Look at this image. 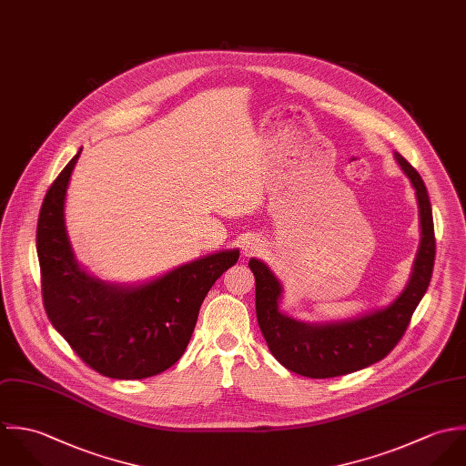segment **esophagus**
Wrapping results in <instances>:
<instances>
[{"instance_id":"1","label":"esophagus","mask_w":466,"mask_h":466,"mask_svg":"<svg viewBox=\"0 0 466 466\" xmlns=\"http://www.w3.org/2000/svg\"><path fill=\"white\" fill-rule=\"evenodd\" d=\"M259 248H261V243L250 239V241H245V245H243V254H245V256H252V254H256Z\"/></svg>"}]
</instances>
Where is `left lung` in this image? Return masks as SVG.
Masks as SVG:
<instances>
[{"label": "left lung", "instance_id": "obj_1", "mask_svg": "<svg viewBox=\"0 0 466 466\" xmlns=\"http://www.w3.org/2000/svg\"><path fill=\"white\" fill-rule=\"evenodd\" d=\"M416 188L421 243L407 288L392 304L360 319L335 324L297 322L279 311L280 284L268 267L250 259L256 278V313L272 355L289 371L308 378H333L364 370L385 359L405 335L409 322L432 278L436 238L427 187L418 171L394 155Z\"/></svg>", "mask_w": 466, "mask_h": 466}]
</instances>
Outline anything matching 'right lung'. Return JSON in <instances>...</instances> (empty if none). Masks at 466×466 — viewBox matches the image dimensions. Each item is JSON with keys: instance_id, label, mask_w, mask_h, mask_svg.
Listing matches in <instances>:
<instances>
[{"instance_id": "1", "label": "right lung", "mask_w": 466, "mask_h": 466, "mask_svg": "<svg viewBox=\"0 0 466 466\" xmlns=\"http://www.w3.org/2000/svg\"><path fill=\"white\" fill-rule=\"evenodd\" d=\"M81 151L48 188L37 219L45 311L76 355L98 374L116 380L155 376L180 360L205 295L238 263L239 250L196 259L135 288L90 278L76 263L65 228L66 187Z\"/></svg>"}]
</instances>
